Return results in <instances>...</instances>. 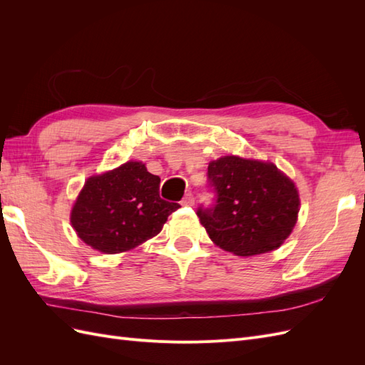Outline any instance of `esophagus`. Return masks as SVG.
Instances as JSON below:
<instances>
[{
  "label": "esophagus",
  "mask_w": 365,
  "mask_h": 365,
  "mask_svg": "<svg viewBox=\"0 0 365 365\" xmlns=\"http://www.w3.org/2000/svg\"><path fill=\"white\" fill-rule=\"evenodd\" d=\"M181 204H182V205H187V207H192V205L195 204V196H193L192 193H187V195L182 197Z\"/></svg>",
  "instance_id": "1"
}]
</instances>
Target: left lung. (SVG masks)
<instances>
[{
    "mask_svg": "<svg viewBox=\"0 0 365 365\" xmlns=\"http://www.w3.org/2000/svg\"><path fill=\"white\" fill-rule=\"evenodd\" d=\"M207 176L215 204L196 215L217 247L254 256L279 248L291 235L300 197L272 163L227 155L208 164Z\"/></svg>",
    "mask_w": 365,
    "mask_h": 365,
    "instance_id": "left-lung-1",
    "label": "left lung"
}]
</instances>
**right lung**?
Masks as SVG:
<instances>
[{
	"label": "right lung",
	"mask_w": 365,
	"mask_h": 365,
	"mask_svg": "<svg viewBox=\"0 0 365 365\" xmlns=\"http://www.w3.org/2000/svg\"><path fill=\"white\" fill-rule=\"evenodd\" d=\"M160 176L141 161L88 178L71 210V225L86 245L117 254L157 236L180 204L160 197Z\"/></svg>",
	"instance_id": "1"
}]
</instances>
